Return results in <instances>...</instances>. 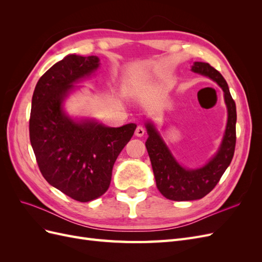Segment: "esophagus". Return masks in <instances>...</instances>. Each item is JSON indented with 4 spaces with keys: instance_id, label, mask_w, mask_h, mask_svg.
I'll list each match as a JSON object with an SVG mask.
<instances>
[{
    "instance_id": "esophagus-1",
    "label": "esophagus",
    "mask_w": 262,
    "mask_h": 262,
    "mask_svg": "<svg viewBox=\"0 0 262 262\" xmlns=\"http://www.w3.org/2000/svg\"><path fill=\"white\" fill-rule=\"evenodd\" d=\"M144 133H145V130H144V128L143 126H141V125H139L138 128L136 129V136L137 137H139V138H141V137H143L144 136Z\"/></svg>"
}]
</instances>
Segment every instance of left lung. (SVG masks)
Listing matches in <instances>:
<instances>
[{
	"label": "left lung",
	"instance_id": "left-lung-1",
	"mask_svg": "<svg viewBox=\"0 0 262 262\" xmlns=\"http://www.w3.org/2000/svg\"><path fill=\"white\" fill-rule=\"evenodd\" d=\"M191 70L208 76L224 92L227 107V124L222 144L207 165L201 168L187 169L175 160L155 126L145 124L148 138L145 146L152 164L157 189L169 200L192 201L201 199L211 192L231 164L236 144V105L229 93L228 85L217 70L205 62H194Z\"/></svg>",
	"mask_w": 262,
	"mask_h": 262
}]
</instances>
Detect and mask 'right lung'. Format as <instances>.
I'll return each mask as SVG.
<instances>
[{"mask_svg": "<svg viewBox=\"0 0 262 262\" xmlns=\"http://www.w3.org/2000/svg\"><path fill=\"white\" fill-rule=\"evenodd\" d=\"M98 67L96 55H67L39 78L31 100L29 138L39 169L51 186L80 202L107 191L117 157L137 128L75 121L64 113L63 101L73 84Z\"/></svg>", "mask_w": 262, "mask_h": 262, "instance_id": "add662e5", "label": "right lung"}]
</instances>
